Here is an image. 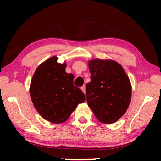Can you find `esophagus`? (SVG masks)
<instances>
[{"label": "esophagus", "mask_w": 161, "mask_h": 161, "mask_svg": "<svg viewBox=\"0 0 161 161\" xmlns=\"http://www.w3.org/2000/svg\"><path fill=\"white\" fill-rule=\"evenodd\" d=\"M85 89H86V86H84V85L81 87V91H82L84 94H85V92H86V91H85Z\"/></svg>", "instance_id": "1"}]
</instances>
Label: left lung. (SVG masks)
<instances>
[{"instance_id":"left-lung-1","label":"left lung","mask_w":161,"mask_h":161,"mask_svg":"<svg viewBox=\"0 0 161 161\" xmlns=\"http://www.w3.org/2000/svg\"><path fill=\"white\" fill-rule=\"evenodd\" d=\"M91 81L86 98L96 118L103 124L115 123L126 112L131 99V84L123 67L111 59L88 62Z\"/></svg>"}]
</instances>
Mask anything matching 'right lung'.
<instances>
[{"label": "right lung", "mask_w": 161, "mask_h": 161, "mask_svg": "<svg viewBox=\"0 0 161 161\" xmlns=\"http://www.w3.org/2000/svg\"><path fill=\"white\" fill-rule=\"evenodd\" d=\"M53 56L40 64L31 81L30 94L35 109L53 124L64 123L85 101V95L74 86V75L65 72L67 64Z\"/></svg>", "instance_id": "obj_1"}]
</instances>
